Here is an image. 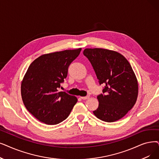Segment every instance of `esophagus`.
<instances>
[{"label": "esophagus", "mask_w": 159, "mask_h": 159, "mask_svg": "<svg viewBox=\"0 0 159 159\" xmlns=\"http://www.w3.org/2000/svg\"><path fill=\"white\" fill-rule=\"evenodd\" d=\"M80 98H81L82 99H84V100H86V99H88V98H89V96H85V97H80Z\"/></svg>", "instance_id": "esophagus-1"}]
</instances>
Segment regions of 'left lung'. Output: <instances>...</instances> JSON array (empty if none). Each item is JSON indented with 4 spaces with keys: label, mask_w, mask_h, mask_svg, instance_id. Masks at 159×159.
<instances>
[{
    "label": "left lung",
    "mask_w": 159,
    "mask_h": 159,
    "mask_svg": "<svg viewBox=\"0 0 159 159\" xmlns=\"http://www.w3.org/2000/svg\"><path fill=\"white\" fill-rule=\"evenodd\" d=\"M84 56L90 61L102 93L98 95L99 107L93 112L106 122L122 118L133 107L137 99L139 85L127 60L116 51L104 49H86Z\"/></svg>",
    "instance_id": "8db88e82"
}]
</instances>
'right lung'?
Wrapping results in <instances>:
<instances>
[{
	"instance_id": "obj_1",
	"label": "right lung",
	"mask_w": 159,
	"mask_h": 159,
	"mask_svg": "<svg viewBox=\"0 0 159 159\" xmlns=\"http://www.w3.org/2000/svg\"><path fill=\"white\" fill-rule=\"evenodd\" d=\"M81 48L41 55L30 65L21 83V96L28 111L41 122L56 125L70 115L77 99L58 92L68 67Z\"/></svg>"
}]
</instances>
